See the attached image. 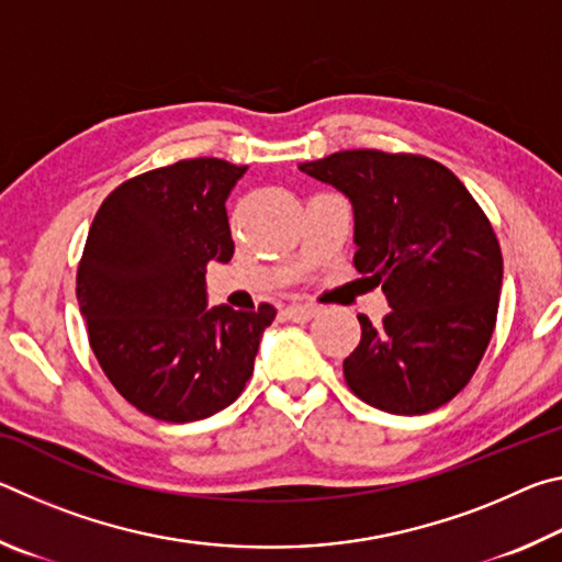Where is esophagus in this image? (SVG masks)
<instances>
[{
  "instance_id": "1",
  "label": "esophagus",
  "mask_w": 562,
  "mask_h": 562,
  "mask_svg": "<svg viewBox=\"0 0 562 562\" xmlns=\"http://www.w3.org/2000/svg\"><path fill=\"white\" fill-rule=\"evenodd\" d=\"M315 315H317L315 304H288V307H284V317L292 322H307Z\"/></svg>"
}]
</instances>
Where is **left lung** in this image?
I'll list each match as a JSON object with an SVG mask.
<instances>
[{
  "label": "left lung",
  "instance_id": "obj_1",
  "mask_svg": "<svg viewBox=\"0 0 562 562\" xmlns=\"http://www.w3.org/2000/svg\"><path fill=\"white\" fill-rule=\"evenodd\" d=\"M355 207V268L382 284V325L359 315L347 386L389 414H426L471 382L496 327L503 255L449 168L416 154L339 150L300 164Z\"/></svg>",
  "mask_w": 562,
  "mask_h": 562
}]
</instances>
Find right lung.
I'll use <instances>...</instances> for the list:
<instances>
[{
  "label": "right lung",
  "mask_w": 562,
  "mask_h": 562,
  "mask_svg": "<svg viewBox=\"0 0 562 562\" xmlns=\"http://www.w3.org/2000/svg\"><path fill=\"white\" fill-rule=\"evenodd\" d=\"M245 166L188 158L128 178L101 203L76 272V297L103 374L138 412L186 424L231 406L278 315L207 310V262L235 245L225 201Z\"/></svg>",
  "instance_id": "right-lung-1"
}]
</instances>
